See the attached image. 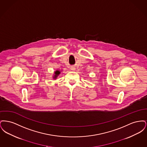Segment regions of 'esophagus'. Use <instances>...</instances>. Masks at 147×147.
I'll list each match as a JSON object with an SVG mask.
<instances>
[{"mask_svg": "<svg viewBox=\"0 0 147 147\" xmlns=\"http://www.w3.org/2000/svg\"><path fill=\"white\" fill-rule=\"evenodd\" d=\"M76 69V68L74 67H71V70H75Z\"/></svg>", "mask_w": 147, "mask_h": 147, "instance_id": "34e87169", "label": "esophagus"}]
</instances>
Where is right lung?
Listing matches in <instances>:
<instances>
[{
	"instance_id": "add662e5",
	"label": "right lung",
	"mask_w": 147,
	"mask_h": 147,
	"mask_svg": "<svg viewBox=\"0 0 147 147\" xmlns=\"http://www.w3.org/2000/svg\"><path fill=\"white\" fill-rule=\"evenodd\" d=\"M61 73V72H60V71L59 70H56L55 71V75H54V76H53V79H56L57 77L59 75V74Z\"/></svg>"
}]
</instances>
